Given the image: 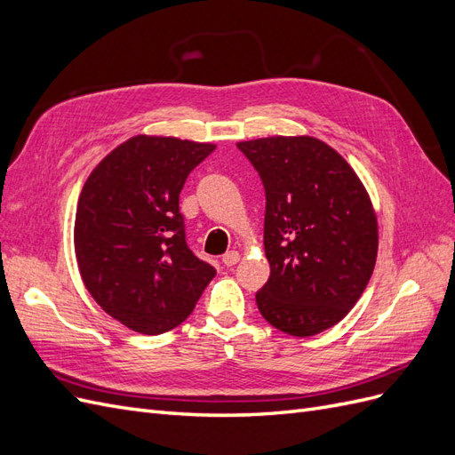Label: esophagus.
I'll list each match as a JSON object with an SVG mask.
<instances>
[{"mask_svg": "<svg viewBox=\"0 0 455 455\" xmlns=\"http://www.w3.org/2000/svg\"><path fill=\"white\" fill-rule=\"evenodd\" d=\"M239 252L237 251H229V252H226L224 256H222V264L226 266V267H233L239 261Z\"/></svg>", "mask_w": 455, "mask_h": 455, "instance_id": "esophagus-1", "label": "esophagus"}]
</instances>
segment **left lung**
<instances>
[{
    "instance_id": "left-lung-1",
    "label": "left lung",
    "mask_w": 455,
    "mask_h": 455,
    "mask_svg": "<svg viewBox=\"0 0 455 455\" xmlns=\"http://www.w3.org/2000/svg\"><path fill=\"white\" fill-rule=\"evenodd\" d=\"M237 148L266 189L269 279L256 292L264 319L306 338L334 326L361 298L378 256V222L359 176L311 136H271Z\"/></svg>"
}]
</instances>
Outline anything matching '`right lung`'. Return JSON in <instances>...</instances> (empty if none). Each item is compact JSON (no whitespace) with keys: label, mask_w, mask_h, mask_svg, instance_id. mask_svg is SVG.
<instances>
[{"label":"right lung","mask_w":455,"mask_h":455,"mask_svg":"<svg viewBox=\"0 0 455 455\" xmlns=\"http://www.w3.org/2000/svg\"><path fill=\"white\" fill-rule=\"evenodd\" d=\"M216 146L134 136L100 161L79 196L76 256L109 316L157 336L184 323L216 269L189 251L180 191Z\"/></svg>","instance_id":"obj_1"}]
</instances>
